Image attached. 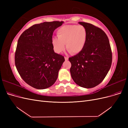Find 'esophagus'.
<instances>
[{
  "label": "esophagus",
  "instance_id": "34e87169",
  "mask_svg": "<svg viewBox=\"0 0 128 128\" xmlns=\"http://www.w3.org/2000/svg\"><path fill=\"white\" fill-rule=\"evenodd\" d=\"M64 59L65 60H68V57H66V56H64Z\"/></svg>",
  "mask_w": 128,
  "mask_h": 128
}]
</instances>
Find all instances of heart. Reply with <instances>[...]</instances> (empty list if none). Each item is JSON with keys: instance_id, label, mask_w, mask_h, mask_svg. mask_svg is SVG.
I'll return each instance as SVG.
<instances>
[{"instance_id": "heart-1", "label": "heart", "mask_w": 128, "mask_h": 128, "mask_svg": "<svg viewBox=\"0 0 128 128\" xmlns=\"http://www.w3.org/2000/svg\"><path fill=\"white\" fill-rule=\"evenodd\" d=\"M58 38L52 40V45L56 53H60L67 49L73 54L82 51L88 36L86 28L83 26L67 25L61 27L57 31Z\"/></svg>"}]
</instances>
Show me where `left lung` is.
Wrapping results in <instances>:
<instances>
[{
    "instance_id": "8db88e82",
    "label": "left lung",
    "mask_w": 128,
    "mask_h": 128,
    "mask_svg": "<svg viewBox=\"0 0 128 128\" xmlns=\"http://www.w3.org/2000/svg\"><path fill=\"white\" fill-rule=\"evenodd\" d=\"M88 32L86 43L80 52L69 58L74 81L78 86L92 88L101 83L111 67L112 53L104 31L88 23L80 22Z\"/></svg>"
}]
</instances>
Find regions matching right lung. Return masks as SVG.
Masks as SVG:
<instances>
[{
  "instance_id": "1",
  "label": "right lung",
  "mask_w": 128,
  "mask_h": 128,
  "mask_svg": "<svg viewBox=\"0 0 128 128\" xmlns=\"http://www.w3.org/2000/svg\"><path fill=\"white\" fill-rule=\"evenodd\" d=\"M63 21L34 24L19 37L15 64L21 78L31 86L44 89L56 82L64 56L54 51L52 36Z\"/></svg>"
}]
</instances>
